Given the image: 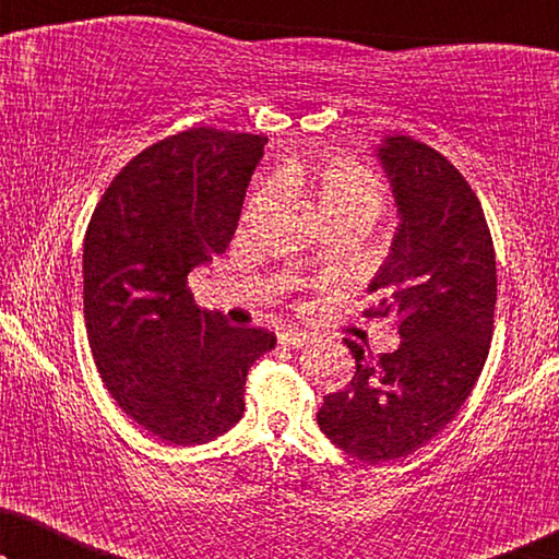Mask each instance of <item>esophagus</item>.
<instances>
[{"mask_svg":"<svg viewBox=\"0 0 559 559\" xmlns=\"http://www.w3.org/2000/svg\"><path fill=\"white\" fill-rule=\"evenodd\" d=\"M280 343H282V346H287V348H302V346H308V343H310V335L285 331V333H280Z\"/></svg>","mask_w":559,"mask_h":559,"instance_id":"34e87169","label":"esophagus"}]
</instances>
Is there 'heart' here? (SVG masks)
I'll return each instance as SVG.
<instances>
[{
	"label": "heart",
	"instance_id": "b5f03b06",
	"mask_svg": "<svg viewBox=\"0 0 559 559\" xmlns=\"http://www.w3.org/2000/svg\"><path fill=\"white\" fill-rule=\"evenodd\" d=\"M289 186L308 198L320 224L323 221H354L369 226L386 205V186L371 167L354 159H333L318 170H295ZM270 198V188H259L251 203Z\"/></svg>",
	"mask_w": 559,
	"mask_h": 559
}]
</instances>
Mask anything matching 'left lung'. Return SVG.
<instances>
[{"mask_svg": "<svg viewBox=\"0 0 559 559\" xmlns=\"http://www.w3.org/2000/svg\"><path fill=\"white\" fill-rule=\"evenodd\" d=\"M377 155L402 224L364 316H394L402 341L373 356L346 338L356 373L318 412L320 430L366 463L415 453L457 415L484 371L496 308L493 241L468 180L412 136H386Z\"/></svg>", "mask_w": 559, "mask_h": 559, "instance_id": "obj_1", "label": "left lung"}]
</instances>
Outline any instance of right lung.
I'll return each mask as SVG.
<instances>
[{"mask_svg": "<svg viewBox=\"0 0 559 559\" xmlns=\"http://www.w3.org/2000/svg\"><path fill=\"white\" fill-rule=\"evenodd\" d=\"M266 136L193 127L121 167L83 241V316L106 389L167 445H203L243 415L264 328L228 325L188 289L224 254Z\"/></svg>", "mask_w": 559, "mask_h": 559, "instance_id": "1", "label": "right lung"}]
</instances>
